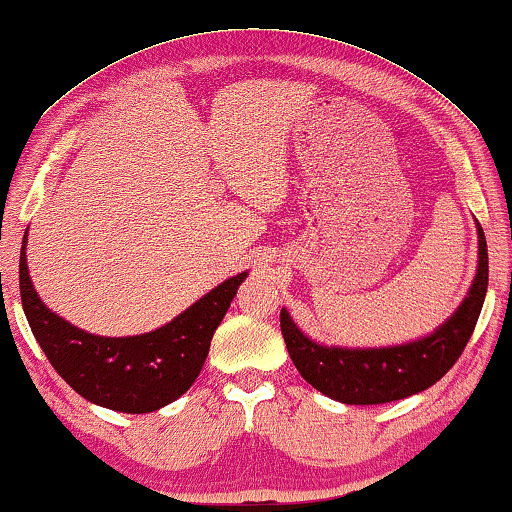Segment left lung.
Here are the masks:
<instances>
[{"mask_svg":"<svg viewBox=\"0 0 512 512\" xmlns=\"http://www.w3.org/2000/svg\"><path fill=\"white\" fill-rule=\"evenodd\" d=\"M476 232L478 266L472 287L458 310L428 337L383 348L323 346L303 335L289 312L282 310V337L300 376L321 394L346 405L399 401L435 385L465 351L488 294V243L481 223H476Z\"/></svg>","mask_w":512,"mask_h":512,"instance_id":"left-lung-1","label":"left lung"}]
</instances>
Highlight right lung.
Masks as SVG:
<instances>
[{
    "mask_svg": "<svg viewBox=\"0 0 512 512\" xmlns=\"http://www.w3.org/2000/svg\"><path fill=\"white\" fill-rule=\"evenodd\" d=\"M246 275L221 282L157 330L100 337L72 326L38 298L27 269V234L20 250L22 310L47 360L86 401L127 415L164 408L196 383L214 330Z\"/></svg>",
    "mask_w": 512,
    "mask_h": 512,
    "instance_id": "1",
    "label": "right lung"
}]
</instances>
